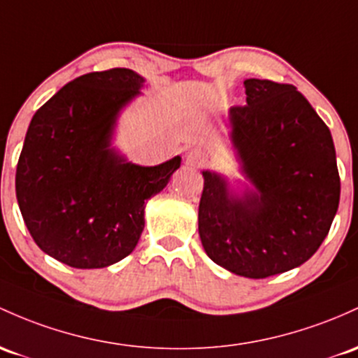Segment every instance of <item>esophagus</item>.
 Returning a JSON list of instances; mask_svg holds the SVG:
<instances>
[{"label": "esophagus", "mask_w": 358, "mask_h": 358, "mask_svg": "<svg viewBox=\"0 0 358 358\" xmlns=\"http://www.w3.org/2000/svg\"><path fill=\"white\" fill-rule=\"evenodd\" d=\"M187 161L194 166H200L207 161V155L202 151V149H192V151L187 152Z\"/></svg>", "instance_id": "obj_1"}]
</instances>
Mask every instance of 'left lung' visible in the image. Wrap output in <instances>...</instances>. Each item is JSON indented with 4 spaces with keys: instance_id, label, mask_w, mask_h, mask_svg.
<instances>
[{
    "instance_id": "1",
    "label": "left lung",
    "mask_w": 358,
    "mask_h": 358,
    "mask_svg": "<svg viewBox=\"0 0 358 358\" xmlns=\"http://www.w3.org/2000/svg\"><path fill=\"white\" fill-rule=\"evenodd\" d=\"M231 107V141L255 190L233 195L202 171L199 234L212 262L248 278L284 273L324 241L340 202L331 132L296 86L250 78Z\"/></svg>"
}]
</instances>
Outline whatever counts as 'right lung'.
<instances>
[{
  "label": "right lung",
  "mask_w": 358,
  "mask_h": 358,
  "mask_svg": "<svg viewBox=\"0 0 358 358\" xmlns=\"http://www.w3.org/2000/svg\"><path fill=\"white\" fill-rule=\"evenodd\" d=\"M144 78L113 68L76 78L35 112L17 164V200L34 241L73 268H103L132 253L148 199L182 158L129 163L112 144L120 110Z\"/></svg>",
  "instance_id": "add662e5"
}]
</instances>
